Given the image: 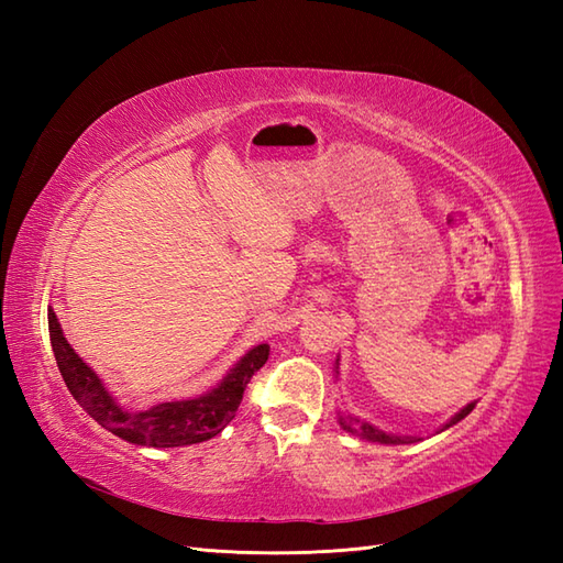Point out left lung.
Listing matches in <instances>:
<instances>
[{
	"label": "left lung",
	"mask_w": 563,
	"mask_h": 563,
	"mask_svg": "<svg viewBox=\"0 0 563 563\" xmlns=\"http://www.w3.org/2000/svg\"><path fill=\"white\" fill-rule=\"evenodd\" d=\"M474 406H476V401L466 404L460 413H454V416L450 418V421L445 423V428H450V426H454V423H460L464 416L472 413ZM339 423H341L343 430H349V433L361 435L363 440H369V442H382V445H409V442L421 440V438H411V435H391V433H385V430L369 426V423L361 421V418H355V416H351V413H341V416H339ZM445 428H442V430H445Z\"/></svg>",
	"instance_id": "obj_1"
}]
</instances>
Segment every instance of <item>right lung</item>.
<instances>
[{
  "instance_id": "right-lung-1",
  "label": "right lung",
  "mask_w": 563,
  "mask_h": 563,
  "mask_svg": "<svg viewBox=\"0 0 563 563\" xmlns=\"http://www.w3.org/2000/svg\"><path fill=\"white\" fill-rule=\"evenodd\" d=\"M47 329H51V343L59 375H63L69 394L77 399L81 409L99 426L111 430L113 435L147 448L196 445V442L222 433L224 426L236 416L249 379L266 365L271 351L268 343L254 345L227 373L220 385L202 394V397L162 401L147 411H128L111 397L99 375L67 343L53 307L47 309Z\"/></svg>"
}]
</instances>
